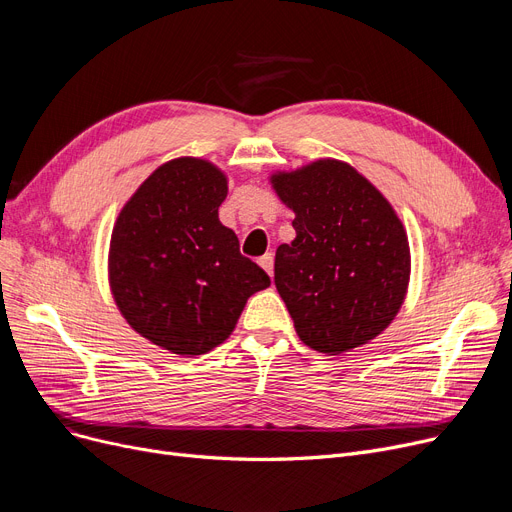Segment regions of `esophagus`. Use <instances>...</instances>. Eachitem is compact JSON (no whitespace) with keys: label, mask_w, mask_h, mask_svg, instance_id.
<instances>
[{"label":"esophagus","mask_w":512,"mask_h":512,"mask_svg":"<svg viewBox=\"0 0 512 512\" xmlns=\"http://www.w3.org/2000/svg\"><path fill=\"white\" fill-rule=\"evenodd\" d=\"M259 265L263 267V270L267 272V274H274V255L272 253H265L261 259H259Z\"/></svg>","instance_id":"esophagus-1"}]
</instances>
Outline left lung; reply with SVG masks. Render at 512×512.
I'll use <instances>...</instances> for the list:
<instances>
[{
  "label": "left lung",
  "instance_id": "obj_1",
  "mask_svg": "<svg viewBox=\"0 0 512 512\" xmlns=\"http://www.w3.org/2000/svg\"><path fill=\"white\" fill-rule=\"evenodd\" d=\"M272 184L297 230L274 263L294 330L326 355L367 344L390 326L409 286L411 251L396 211L338 159L274 174Z\"/></svg>",
  "mask_w": 512,
  "mask_h": 512
}]
</instances>
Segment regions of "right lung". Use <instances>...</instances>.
Listing matches in <instances>:
<instances>
[{"label": "right lung", "mask_w": 512, "mask_h": 512, "mask_svg": "<svg viewBox=\"0 0 512 512\" xmlns=\"http://www.w3.org/2000/svg\"><path fill=\"white\" fill-rule=\"evenodd\" d=\"M226 176L205 159L159 166L122 207L110 242L114 301L134 332L174 355L222 344L251 294L270 286L218 207Z\"/></svg>", "instance_id": "obj_1"}]
</instances>
